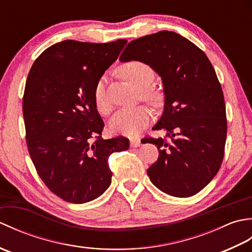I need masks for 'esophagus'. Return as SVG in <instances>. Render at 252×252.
<instances>
[{"label": "esophagus", "mask_w": 252, "mask_h": 252, "mask_svg": "<svg viewBox=\"0 0 252 252\" xmlns=\"http://www.w3.org/2000/svg\"><path fill=\"white\" fill-rule=\"evenodd\" d=\"M131 147H140L141 146V140L140 138H132L130 141Z\"/></svg>", "instance_id": "34e87169"}]
</instances>
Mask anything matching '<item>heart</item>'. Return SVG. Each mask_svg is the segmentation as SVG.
<instances>
[{
	"label": "heart",
	"mask_w": 252,
	"mask_h": 252,
	"mask_svg": "<svg viewBox=\"0 0 252 252\" xmlns=\"http://www.w3.org/2000/svg\"><path fill=\"white\" fill-rule=\"evenodd\" d=\"M120 76L126 80L135 89L141 91V97L149 104L157 106L162 99L158 91L149 88L155 80L154 69L145 63L132 61L127 62L119 68ZM94 103L101 114H108L110 105L106 98L103 79L96 83L94 89ZM152 119V112L145 106H137L131 109L117 111L109 123L110 131L116 134L125 136H136L145 129Z\"/></svg>",
	"instance_id": "b5f03b06"
}]
</instances>
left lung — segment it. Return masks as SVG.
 <instances>
[{
	"label": "left lung",
	"instance_id": "8db88e82",
	"mask_svg": "<svg viewBox=\"0 0 252 252\" xmlns=\"http://www.w3.org/2000/svg\"><path fill=\"white\" fill-rule=\"evenodd\" d=\"M120 61L145 63L162 80L164 109L153 130H165L171 141L144 138L159 152L147 169L152 183L174 197L197 194L220 169L227 133L223 91L210 61L172 31L131 41Z\"/></svg>",
	"mask_w": 252,
	"mask_h": 252
}]
</instances>
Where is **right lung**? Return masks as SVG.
<instances>
[{"label": "right lung", "instance_id": "add662e5", "mask_svg": "<svg viewBox=\"0 0 252 252\" xmlns=\"http://www.w3.org/2000/svg\"><path fill=\"white\" fill-rule=\"evenodd\" d=\"M126 42L65 40L42 53L27 78V146L41 180L65 201L99 197L111 183L109 156L129 148V138H101L104 121L94 103L96 83Z\"/></svg>", "mask_w": 252, "mask_h": 252}]
</instances>
